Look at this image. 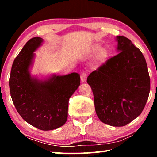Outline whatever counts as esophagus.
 Wrapping results in <instances>:
<instances>
[{
	"label": "esophagus",
	"mask_w": 157,
	"mask_h": 157,
	"mask_svg": "<svg viewBox=\"0 0 157 157\" xmlns=\"http://www.w3.org/2000/svg\"><path fill=\"white\" fill-rule=\"evenodd\" d=\"M87 75H87L86 73H82L81 74L80 78H81V81H82V82H86V78H87Z\"/></svg>",
	"instance_id": "1"
}]
</instances>
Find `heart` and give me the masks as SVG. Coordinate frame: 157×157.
Returning a JSON list of instances; mask_svg holds the SVG:
<instances>
[{
	"instance_id": "heart-1",
	"label": "heart",
	"mask_w": 157,
	"mask_h": 157,
	"mask_svg": "<svg viewBox=\"0 0 157 157\" xmlns=\"http://www.w3.org/2000/svg\"><path fill=\"white\" fill-rule=\"evenodd\" d=\"M94 51H98L97 56H96V61L97 62H102L105 60L106 57L107 56V52L103 49H100L98 46L95 47Z\"/></svg>"
}]
</instances>
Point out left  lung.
<instances>
[{"instance_id":"1","label":"left lung","mask_w":157,"mask_h":157,"mask_svg":"<svg viewBox=\"0 0 157 157\" xmlns=\"http://www.w3.org/2000/svg\"><path fill=\"white\" fill-rule=\"evenodd\" d=\"M119 52L90 74L95 112L100 120L122 127L137 118L150 90L147 66L141 51L125 36H117Z\"/></svg>"}]
</instances>
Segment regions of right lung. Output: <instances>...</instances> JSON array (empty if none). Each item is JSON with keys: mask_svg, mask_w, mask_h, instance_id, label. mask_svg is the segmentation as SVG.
Segmentation results:
<instances>
[{"mask_svg": "<svg viewBox=\"0 0 157 157\" xmlns=\"http://www.w3.org/2000/svg\"><path fill=\"white\" fill-rule=\"evenodd\" d=\"M42 42L40 37H33L23 46L13 62L9 85L13 103L23 120L48 131L65 124L69 98L80 84V77L73 73L45 81L32 78L28 69Z\"/></svg>", "mask_w": 157, "mask_h": 157, "instance_id": "right-lung-1", "label": "right lung"}]
</instances>
